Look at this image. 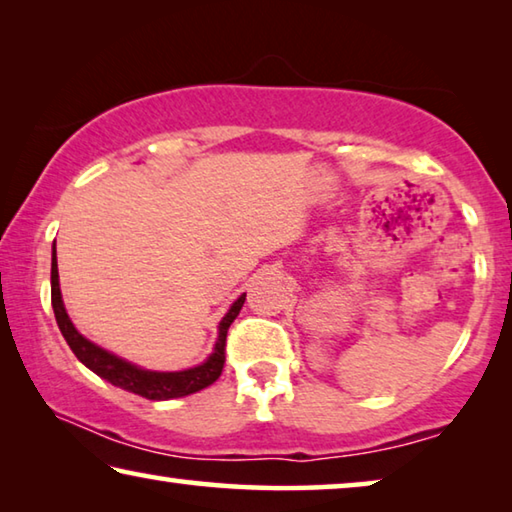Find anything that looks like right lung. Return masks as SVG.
I'll return each instance as SVG.
<instances>
[{"instance_id": "1", "label": "right lung", "mask_w": 512, "mask_h": 512, "mask_svg": "<svg viewBox=\"0 0 512 512\" xmlns=\"http://www.w3.org/2000/svg\"><path fill=\"white\" fill-rule=\"evenodd\" d=\"M246 293L241 296L235 305L230 307L228 314L223 316L219 323V339H216L214 352L210 359L201 366L180 370V372H153V370H142L128 363L124 359L115 357V354L106 352L99 345L90 343L85 336L76 332V327L69 320L67 311L63 307V298H60V287H58V264H56V244H54V259H51V307H54L56 323L63 332L65 341L72 352L76 354L83 366H88L92 372H97L99 377L110 381L112 386L124 388L128 393L142 395L146 400H171V397H185L196 391H203L216 379L221 377L223 363H225V339H228V327L232 320L239 316L241 307H244Z\"/></svg>"}]
</instances>
